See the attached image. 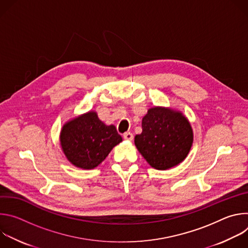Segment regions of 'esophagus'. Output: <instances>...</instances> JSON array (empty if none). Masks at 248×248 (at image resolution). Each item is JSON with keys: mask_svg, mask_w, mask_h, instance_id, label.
Listing matches in <instances>:
<instances>
[{"mask_svg": "<svg viewBox=\"0 0 248 248\" xmlns=\"http://www.w3.org/2000/svg\"><path fill=\"white\" fill-rule=\"evenodd\" d=\"M124 138L125 140H132V139H133V134H132L131 132L127 131V132L124 133Z\"/></svg>", "mask_w": 248, "mask_h": 248, "instance_id": "obj_1", "label": "esophagus"}]
</instances>
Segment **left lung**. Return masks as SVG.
<instances>
[{
	"label": "left lung",
	"instance_id": "8db88e82",
	"mask_svg": "<svg viewBox=\"0 0 248 248\" xmlns=\"http://www.w3.org/2000/svg\"><path fill=\"white\" fill-rule=\"evenodd\" d=\"M193 131L179 111L154 107L142 119V132L135 135L139 153L154 169L165 170L182 163L189 153Z\"/></svg>",
	"mask_w": 248,
	"mask_h": 248
}]
</instances>
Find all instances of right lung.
<instances>
[{"label": "right lung", "mask_w": 248, "mask_h": 248, "mask_svg": "<svg viewBox=\"0 0 248 248\" xmlns=\"http://www.w3.org/2000/svg\"><path fill=\"white\" fill-rule=\"evenodd\" d=\"M60 141L66 159L74 166L91 170L100 165L123 141L116 126L106 125L90 111L65 123Z\"/></svg>", "instance_id": "add662e5"}]
</instances>
